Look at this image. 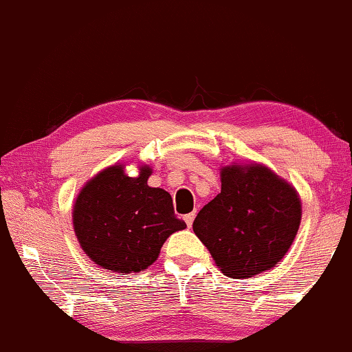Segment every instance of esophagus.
Returning a JSON list of instances; mask_svg holds the SVG:
<instances>
[{
	"label": "esophagus",
	"instance_id": "obj_1",
	"mask_svg": "<svg viewBox=\"0 0 352 352\" xmlns=\"http://www.w3.org/2000/svg\"><path fill=\"white\" fill-rule=\"evenodd\" d=\"M194 217H196V214H194V212H191V214H186V216H184V222H186V224H188V227H191V226H192Z\"/></svg>",
	"mask_w": 352,
	"mask_h": 352
}]
</instances>
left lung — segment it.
Instances as JSON below:
<instances>
[{"instance_id":"8db88e82","label":"left lung","mask_w":352,"mask_h":352,"mask_svg":"<svg viewBox=\"0 0 352 352\" xmlns=\"http://www.w3.org/2000/svg\"><path fill=\"white\" fill-rule=\"evenodd\" d=\"M221 181V192L194 219V234L227 276L249 278L270 270L298 232V194L260 164L222 168Z\"/></svg>"}]
</instances>
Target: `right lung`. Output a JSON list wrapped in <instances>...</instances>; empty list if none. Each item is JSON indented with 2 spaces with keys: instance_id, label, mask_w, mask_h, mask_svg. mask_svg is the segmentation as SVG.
<instances>
[{
  "instance_id": "right-lung-1",
  "label": "right lung",
  "mask_w": 352,
  "mask_h": 352,
  "mask_svg": "<svg viewBox=\"0 0 352 352\" xmlns=\"http://www.w3.org/2000/svg\"><path fill=\"white\" fill-rule=\"evenodd\" d=\"M151 169L138 177L122 164L107 168L84 186L74 206V230L80 247L97 265L120 274L144 270L161 247L186 222L176 217L169 192L150 188Z\"/></svg>"
}]
</instances>
